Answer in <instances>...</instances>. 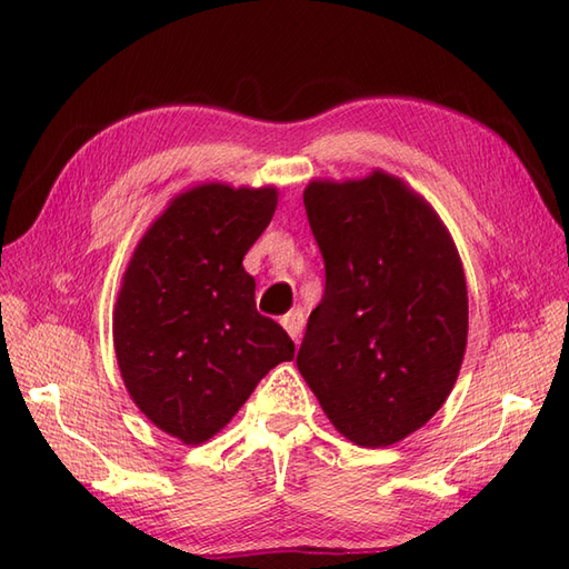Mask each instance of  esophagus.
<instances>
[{
	"label": "esophagus",
	"instance_id": "esophagus-1",
	"mask_svg": "<svg viewBox=\"0 0 569 569\" xmlns=\"http://www.w3.org/2000/svg\"><path fill=\"white\" fill-rule=\"evenodd\" d=\"M281 325H283V330L293 337V340H298L300 330H303V325H306L303 312H300V310H291V312H288V316L281 318Z\"/></svg>",
	"mask_w": 569,
	"mask_h": 569
}]
</instances>
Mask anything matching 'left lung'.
Wrapping results in <instances>:
<instances>
[{
	"mask_svg": "<svg viewBox=\"0 0 569 569\" xmlns=\"http://www.w3.org/2000/svg\"><path fill=\"white\" fill-rule=\"evenodd\" d=\"M308 222L325 261L298 369L332 426L389 447L447 401L467 347V283L447 227L401 178L312 180Z\"/></svg>",
	"mask_w": 569,
	"mask_h": 569,
	"instance_id": "1",
	"label": "left lung"
}]
</instances>
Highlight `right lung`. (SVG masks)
<instances>
[{
	"mask_svg": "<svg viewBox=\"0 0 569 569\" xmlns=\"http://www.w3.org/2000/svg\"><path fill=\"white\" fill-rule=\"evenodd\" d=\"M276 188L180 192L134 249L114 306V352L131 401L186 445L220 432L296 345L257 312L244 253L269 227Z\"/></svg>",
	"mask_w": 569,
	"mask_h": 569,
	"instance_id": "1",
	"label": "right lung"
}]
</instances>
